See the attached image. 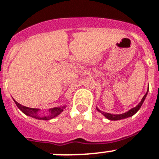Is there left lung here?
I'll list each match as a JSON object with an SVG mask.
<instances>
[{
  "instance_id": "1",
  "label": "left lung",
  "mask_w": 159,
  "mask_h": 159,
  "mask_svg": "<svg viewBox=\"0 0 159 159\" xmlns=\"http://www.w3.org/2000/svg\"><path fill=\"white\" fill-rule=\"evenodd\" d=\"M148 93V91H147L146 94H145V95L143 97V98H142V100H141L140 102H139V104L136 106V107H134V108L131 109L130 110H129V111L126 112V113H121V114H112V113H105V112L101 111V110H98V108H97V110L98 112H100L102 114L104 115L106 118L109 119V120H121V119L127 118V117H129V116H133V115L135 114V113H136V112L139 110V109H140L141 106H142L143 103V102H144V100H145V98H146Z\"/></svg>"
}]
</instances>
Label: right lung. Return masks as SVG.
Returning a JSON list of instances; mask_svg holds the SVG:
<instances>
[{
	"label": "right lung",
	"mask_w": 159,
	"mask_h": 159,
	"mask_svg": "<svg viewBox=\"0 0 159 159\" xmlns=\"http://www.w3.org/2000/svg\"><path fill=\"white\" fill-rule=\"evenodd\" d=\"M16 105L17 106L19 109L23 112L24 114L27 115V116H30L33 118L38 119V120H50V119H53L54 117H56L57 116L60 114V113H61L62 111L64 110V109L65 108V106H62V107H55V108L50 109L49 110V113L48 115H46V116H40L39 114V109H34V108H29V107H26V106H23L22 105H20V103L17 102L16 101H15Z\"/></svg>",
	"instance_id": "add662e5"
}]
</instances>
